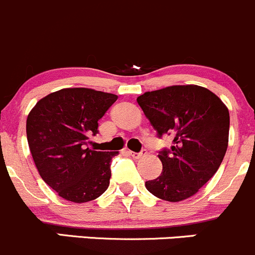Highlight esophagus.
I'll use <instances>...</instances> for the list:
<instances>
[{"label":"esophagus","mask_w":255,"mask_h":255,"mask_svg":"<svg viewBox=\"0 0 255 255\" xmlns=\"http://www.w3.org/2000/svg\"><path fill=\"white\" fill-rule=\"evenodd\" d=\"M128 153L133 157V158H141L142 156L146 154V149H142L141 152H132V151H128Z\"/></svg>","instance_id":"34e87169"}]
</instances>
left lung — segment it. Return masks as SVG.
Here are the masks:
<instances>
[{
  "mask_svg": "<svg viewBox=\"0 0 255 255\" xmlns=\"http://www.w3.org/2000/svg\"><path fill=\"white\" fill-rule=\"evenodd\" d=\"M137 103L158 137H174L169 149L158 152L163 169L145 183L147 190L172 203L190 198L222 163L230 131L227 107L211 91L195 85L146 92Z\"/></svg>",
  "mask_w": 255,
  "mask_h": 255,
  "instance_id": "1",
  "label": "left lung"
}]
</instances>
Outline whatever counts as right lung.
I'll list each match as a JSON object with an SVG mask.
<instances>
[{
  "label": "right lung",
  "mask_w": 255,
  "mask_h": 255,
  "mask_svg": "<svg viewBox=\"0 0 255 255\" xmlns=\"http://www.w3.org/2000/svg\"><path fill=\"white\" fill-rule=\"evenodd\" d=\"M118 96L89 88H65L35 104L27 119V138L39 174L61 198L87 203L108 189L110 162L118 152L87 147L98 122Z\"/></svg>",
  "instance_id": "add662e5"
}]
</instances>
